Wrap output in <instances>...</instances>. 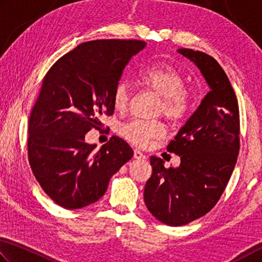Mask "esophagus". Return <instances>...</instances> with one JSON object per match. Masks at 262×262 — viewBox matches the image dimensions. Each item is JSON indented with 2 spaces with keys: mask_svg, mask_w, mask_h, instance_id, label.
Wrapping results in <instances>:
<instances>
[{
  "mask_svg": "<svg viewBox=\"0 0 262 262\" xmlns=\"http://www.w3.org/2000/svg\"><path fill=\"white\" fill-rule=\"evenodd\" d=\"M134 157H135V159H138V160H145V159H146L145 155H144L143 153H141L139 149H135Z\"/></svg>",
  "mask_w": 262,
  "mask_h": 262,
  "instance_id": "34e87169",
  "label": "esophagus"
}]
</instances>
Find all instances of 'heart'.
<instances>
[{"instance_id": "obj_1", "label": "heart", "mask_w": 262, "mask_h": 262, "mask_svg": "<svg viewBox=\"0 0 262 262\" xmlns=\"http://www.w3.org/2000/svg\"><path fill=\"white\" fill-rule=\"evenodd\" d=\"M138 81L160 96L157 115H163L171 122H177L185 116L190 107L189 92L182 76L172 68L164 64L144 69L139 73ZM130 100V90L125 81H119L113 92V104L116 110H125ZM119 134L128 143L139 147L148 145L154 139H161L166 127L161 122H146L134 119L123 124Z\"/></svg>"}]
</instances>
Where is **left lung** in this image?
Returning a JSON list of instances; mask_svg holds the SVG:
<instances>
[{
  "instance_id": "left-lung-1",
  "label": "left lung",
  "mask_w": 262,
  "mask_h": 262,
  "mask_svg": "<svg viewBox=\"0 0 262 262\" xmlns=\"http://www.w3.org/2000/svg\"><path fill=\"white\" fill-rule=\"evenodd\" d=\"M177 52L195 64L209 92L167 147L181 158L180 167L166 168L162 159L150 157L144 200L150 214L170 227L185 226L216 205L239 152V109L226 72L203 52Z\"/></svg>"
}]
</instances>
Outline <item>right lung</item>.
<instances>
[{"label":"right lung","mask_w":262,"mask_h":262,"mask_svg":"<svg viewBox=\"0 0 262 262\" xmlns=\"http://www.w3.org/2000/svg\"><path fill=\"white\" fill-rule=\"evenodd\" d=\"M140 40H93L64 55L45 76L29 121V161L50 199L66 209L98 201L110 178L134 157L126 141L112 137L100 149L85 135L113 115V92Z\"/></svg>","instance_id":"1"}]
</instances>
